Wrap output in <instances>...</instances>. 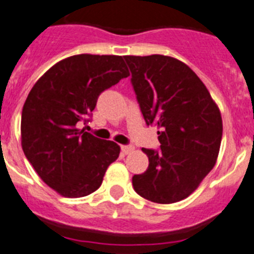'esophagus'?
<instances>
[{
	"instance_id": "esophagus-1",
	"label": "esophagus",
	"mask_w": 254,
	"mask_h": 254,
	"mask_svg": "<svg viewBox=\"0 0 254 254\" xmlns=\"http://www.w3.org/2000/svg\"><path fill=\"white\" fill-rule=\"evenodd\" d=\"M134 151V147L133 146H121V152L127 155V153H130Z\"/></svg>"
}]
</instances>
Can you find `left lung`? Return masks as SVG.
<instances>
[{
    "label": "left lung",
    "mask_w": 254,
    "mask_h": 254,
    "mask_svg": "<svg viewBox=\"0 0 254 254\" xmlns=\"http://www.w3.org/2000/svg\"><path fill=\"white\" fill-rule=\"evenodd\" d=\"M131 85L147 125L160 129V150L144 173L133 177L135 192L159 204L186 199L216 165L222 117L209 91L183 62L167 55H125Z\"/></svg>",
    "instance_id": "8db88e82"
}]
</instances>
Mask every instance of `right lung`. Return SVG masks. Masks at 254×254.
<instances>
[{"instance_id":"add662e5","label":"right lung","mask_w":254,"mask_h":254,"mask_svg":"<svg viewBox=\"0 0 254 254\" xmlns=\"http://www.w3.org/2000/svg\"><path fill=\"white\" fill-rule=\"evenodd\" d=\"M129 76L123 57L80 54L58 62L33 85L22 111V147L36 173L64 197H82L101 187L120 146L94 137L78 124L98 97Z\"/></svg>"}]
</instances>
